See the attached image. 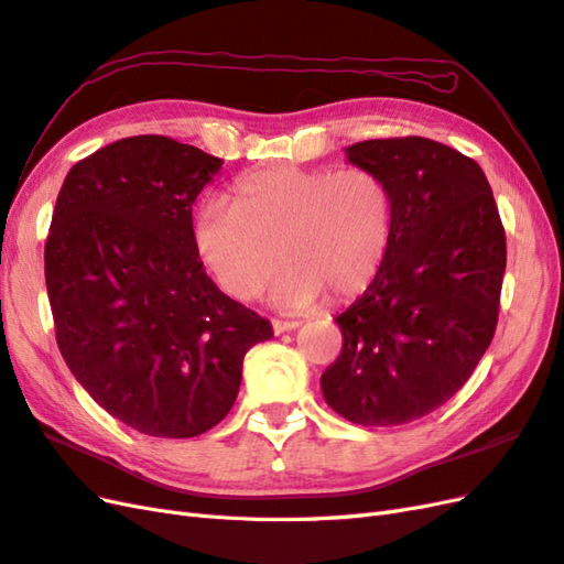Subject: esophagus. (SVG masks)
Returning <instances> with one entry per match:
<instances>
[{
  "label": "esophagus",
  "instance_id": "esophagus-1",
  "mask_svg": "<svg viewBox=\"0 0 564 564\" xmlns=\"http://www.w3.org/2000/svg\"><path fill=\"white\" fill-rule=\"evenodd\" d=\"M273 334L281 336V334H288V330H295L300 326V322H283V319H273Z\"/></svg>",
  "mask_w": 564,
  "mask_h": 564
}]
</instances>
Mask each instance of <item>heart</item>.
Segmentation results:
<instances>
[{
  "label": "heart",
  "instance_id": "heart-1",
  "mask_svg": "<svg viewBox=\"0 0 564 564\" xmlns=\"http://www.w3.org/2000/svg\"><path fill=\"white\" fill-rule=\"evenodd\" d=\"M395 228V199L377 171L273 166L209 197L193 216L199 262L236 300H254L288 264L273 305L307 310L326 293L352 300L381 273Z\"/></svg>",
  "mask_w": 564,
  "mask_h": 564
}]
</instances>
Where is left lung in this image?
<instances>
[{
  "instance_id": "1",
  "label": "left lung",
  "mask_w": 564,
  "mask_h": 564,
  "mask_svg": "<svg viewBox=\"0 0 564 564\" xmlns=\"http://www.w3.org/2000/svg\"><path fill=\"white\" fill-rule=\"evenodd\" d=\"M395 199L386 264L336 324L343 350L322 373L328 408L359 426H400L451 400L498 324L505 230L481 166L429 138L345 148Z\"/></svg>"
}]
</instances>
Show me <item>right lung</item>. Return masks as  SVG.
I'll return each mask as SVG.
<instances>
[{"label": "right lung", "instance_id": "obj_1", "mask_svg": "<svg viewBox=\"0 0 564 564\" xmlns=\"http://www.w3.org/2000/svg\"><path fill=\"white\" fill-rule=\"evenodd\" d=\"M224 162L164 135L123 138L62 185L45 245L56 343L119 422L193 438L234 408L271 324L224 295L193 248V202Z\"/></svg>", "mask_w": 564, "mask_h": 564}]
</instances>
